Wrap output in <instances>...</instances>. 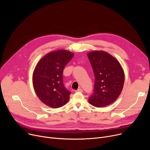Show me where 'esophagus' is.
I'll list each match as a JSON object with an SVG mask.
<instances>
[{
    "mask_svg": "<svg viewBox=\"0 0 150 150\" xmlns=\"http://www.w3.org/2000/svg\"><path fill=\"white\" fill-rule=\"evenodd\" d=\"M75 92H83V89H82L80 88V89H78L77 90H76V91H75Z\"/></svg>",
    "mask_w": 150,
    "mask_h": 150,
    "instance_id": "obj_1",
    "label": "esophagus"
}]
</instances>
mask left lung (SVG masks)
Segmentation results:
<instances>
[{
	"label": "left lung",
	"instance_id": "left-lung-1",
	"mask_svg": "<svg viewBox=\"0 0 150 150\" xmlns=\"http://www.w3.org/2000/svg\"><path fill=\"white\" fill-rule=\"evenodd\" d=\"M93 69L95 83L89 103L101 108L112 104L123 89L125 75L123 70L115 58L103 51L88 53Z\"/></svg>",
	"mask_w": 150,
	"mask_h": 150
}]
</instances>
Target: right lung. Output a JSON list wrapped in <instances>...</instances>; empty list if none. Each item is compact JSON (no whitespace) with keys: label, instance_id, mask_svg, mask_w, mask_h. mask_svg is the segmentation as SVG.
I'll return each instance as SVG.
<instances>
[{"label":"right lung","instance_id":"1","mask_svg":"<svg viewBox=\"0 0 150 150\" xmlns=\"http://www.w3.org/2000/svg\"><path fill=\"white\" fill-rule=\"evenodd\" d=\"M74 57L64 50L47 54L38 62L33 75V87L36 95L45 105L58 108L66 105L71 92L63 83V70Z\"/></svg>","mask_w":150,"mask_h":150}]
</instances>
